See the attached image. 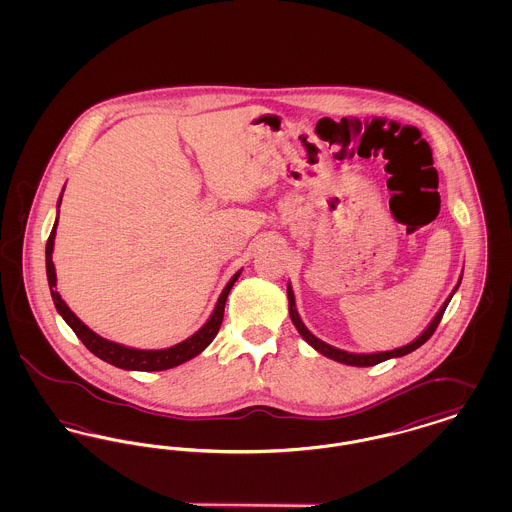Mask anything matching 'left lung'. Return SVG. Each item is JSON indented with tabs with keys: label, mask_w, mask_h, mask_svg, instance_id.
Segmentation results:
<instances>
[{
	"label": "left lung",
	"mask_w": 512,
	"mask_h": 512,
	"mask_svg": "<svg viewBox=\"0 0 512 512\" xmlns=\"http://www.w3.org/2000/svg\"><path fill=\"white\" fill-rule=\"evenodd\" d=\"M461 280H463V274H461V278H459V282H457V286H455V290L451 292V295L445 299V303L441 305V309L438 311V315L434 317V320L428 324V328L416 338V340L411 341V343H407V345H403V347H397V349H391V351H380V353H347V351H343V349H338V347H332V345H328V343H324L322 340H318L315 334H311L309 332V328L303 324V320L299 317V313H297V309H295V297H293L292 286L288 284V301H290V317H292V322L295 324V328H297V332L301 334V338L307 341L311 347H315L318 353H322L324 357H328V359H334V361H338V363H343V365H351V366H374L378 365V363H384V361H388V359H393V357H403V355H409L411 351L414 349H418L422 343H426V341L432 338V334L436 332V328H438L439 322H441V317H443V313H445V309H447V305H449V301H451V297L455 295V292L459 290V286H461Z\"/></svg>",
	"instance_id": "1"
}]
</instances>
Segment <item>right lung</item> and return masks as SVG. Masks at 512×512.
I'll use <instances>...</instances> for the list:
<instances>
[{
  "label": "right lung",
  "mask_w": 512,
  "mask_h": 512,
  "mask_svg": "<svg viewBox=\"0 0 512 512\" xmlns=\"http://www.w3.org/2000/svg\"><path fill=\"white\" fill-rule=\"evenodd\" d=\"M65 192V188H63ZM63 194L59 195L57 201V217H55V224L53 230L49 234L48 244H46V272H48L49 292L53 297L55 309L57 313L63 317V320L73 328L74 334L78 336V340L82 341L96 357L101 361L109 363V365L117 366V368H124V370H144V372H153V370H167V368H174V366L182 365L190 359L197 357L211 341L215 340V336L219 334L220 324H222V317H224V305H226V297L232 290L234 282L238 280V276L242 274V270H238L230 282L226 284V288L220 293L219 301L215 305L213 315L209 320L195 332L194 336H190L188 340L180 341L172 347L167 349H134V347H126L122 343H115V341L105 340L94 330H90L80 318L74 315L73 311L69 309V305L61 299L59 292L55 290L57 286V276H55V267L51 261V253H53V242H55V230H57V222H59V205H61Z\"/></svg>",
  "instance_id": "add662e5"
}]
</instances>
